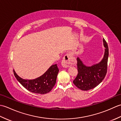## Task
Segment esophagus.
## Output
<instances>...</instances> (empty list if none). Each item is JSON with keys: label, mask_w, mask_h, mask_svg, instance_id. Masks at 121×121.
I'll use <instances>...</instances> for the list:
<instances>
[{"label": "esophagus", "mask_w": 121, "mask_h": 121, "mask_svg": "<svg viewBox=\"0 0 121 121\" xmlns=\"http://www.w3.org/2000/svg\"><path fill=\"white\" fill-rule=\"evenodd\" d=\"M73 63V57L70 53H67L63 56L62 61V65L65 68L69 67Z\"/></svg>", "instance_id": "obj_1"}]
</instances>
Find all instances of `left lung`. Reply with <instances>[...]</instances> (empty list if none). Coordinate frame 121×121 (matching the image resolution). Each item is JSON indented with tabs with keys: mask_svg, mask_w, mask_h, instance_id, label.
Listing matches in <instances>:
<instances>
[{
	"mask_svg": "<svg viewBox=\"0 0 121 121\" xmlns=\"http://www.w3.org/2000/svg\"><path fill=\"white\" fill-rule=\"evenodd\" d=\"M105 49L103 59L99 63L91 66H87L78 58H77L78 74L73 83L82 91H88L94 88L104 78L107 72L109 48L105 39H103Z\"/></svg>",
	"mask_w": 121,
	"mask_h": 121,
	"instance_id": "obj_1",
	"label": "left lung"
}]
</instances>
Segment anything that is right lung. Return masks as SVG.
<instances>
[{
    "instance_id": "right-lung-1",
    "label": "right lung",
    "mask_w": 121,
    "mask_h": 121,
    "mask_svg": "<svg viewBox=\"0 0 121 121\" xmlns=\"http://www.w3.org/2000/svg\"><path fill=\"white\" fill-rule=\"evenodd\" d=\"M59 69L56 64L51 65L46 72L34 79H24L18 76L13 70L14 75L19 83L28 91L35 94H45L50 91L56 83Z\"/></svg>"
}]
</instances>
